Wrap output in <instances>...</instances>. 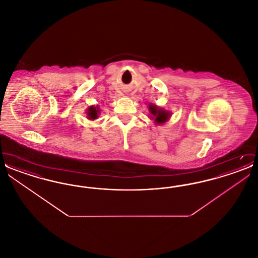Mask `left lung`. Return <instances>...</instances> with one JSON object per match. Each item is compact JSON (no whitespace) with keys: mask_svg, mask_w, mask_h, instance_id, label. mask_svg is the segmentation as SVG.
<instances>
[{"mask_svg":"<svg viewBox=\"0 0 258 258\" xmlns=\"http://www.w3.org/2000/svg\"><path fill=\"white\" fill-rule=\"evenodd\" d=\"M149 112H150V116H149L150 119H152L154 123L158 125L166 123L170 119L172 115L170 111L160 108V106L153 103L149 104Z\"/></svg>","mask_w":258,"mask_h":258,"instance_id":"8db88e82","label":"left lung"}]
</instances>
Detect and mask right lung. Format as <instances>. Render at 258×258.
Wrapping results in <instances>:
<instances>
[{
  "label": "right lung",
  "instance_id": "obj_1",
  "mask_svg": "<svg viewBox=\"0 0 258 258\" xmlns=\"http://www.w3.org/2000/svg\"><path fill=\"white\" fill-rule=\"evenodd\" d=\"M99 113H100V109H99L98 105H97V106L91 105V106L88 107V109L86 110L87 118L91 121L97 120Z\"/></svg>",
  "mask_w": 258,
  "mask_h": 258
}]
</instances>
